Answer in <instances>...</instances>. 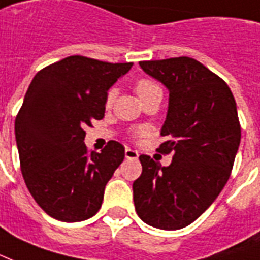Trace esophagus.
Returning a JSON list of instances; mask_svg holds the SVG:
<instances>
[{
  "label": "esophagus",
  "instance_id": "obj_1",
  "mask_svg": "<svg viewBox=\"0 0 260 260\" xmlns=\"http://www.w3.org/2000/svg\"><path fill=\"white\" fill-rule=\"evenodd\" d=\"M125 157L128 159H136L139 157V153L136 151V150L132 149H125Z\"/></svg>",
  "mask_w": 260,
  "mask_h": 260
}]
</instances>
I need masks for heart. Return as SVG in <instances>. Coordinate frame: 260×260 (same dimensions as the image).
<instances>
[{"instance_id": "obj_1", "label": "heart", "mask_w": 260, "mask_h": 260, "mask_svg": "<svg viewBox=\"0 0 260 260\" xmlns=\"http://www.w3.org/2000/svg\"><path fill=\"white\" fill-rule=\"evenodd\" d=\"M135 91L136 93L139 95L140 99H143V98H146V96L150 95V93H153V92L161 91V88H159L154 81L149 80V78H140L139 81H136ZM115 93H117V92H115L114 88L109 89L107 95H106V101H105L106 107H111V106H113L115 99ZM145 135H146L145 128H138V129L134 131V138H136V139H140V138H143Z\"/></svg>"}]
</instances>
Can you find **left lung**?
Listing matches in <instances>:
<instances>
[{
	"label": "left lung",
	"instance_id": "left-lung-1",
	"mask_svg": "<svg viewBox=\"0 0 260 260\" xmlns=\"http://www.w3.org/2000/svg\"><path fill=\"white\" fill-rule=\"evenodd\" d=\"M169 89L161 154L168 167L142 154V175L134 182L136 213L162 230L193 223L216 200L232 174L241 125L232 91L222 78L187 56L139 61Z\"/></svg>",
	"mask_w": 260,
	"mask_h": 260
}]
</instances>
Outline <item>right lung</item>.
Here are the masks:
<instances>
[{
	"label": "right lung",
	"mask_w": 260,
	"mask_h": 260,
	"mask_svg": "<svg viewBox=\"0 0 260 260\" xmlns=\"http://www.w3.org/2000/svg\"><path fill=\"white\" fill-rule=\"evenodd\" d=\"M132 64L74 55L32 78L15 135L26 186L52 218L81 222L101 209L106 184L124 161L125 149L110 140L102 153L89 151L84 128L105 117L109 88Z\"/></svg>",
	"instance_id": "right-lung-1"
}]
</instances>
